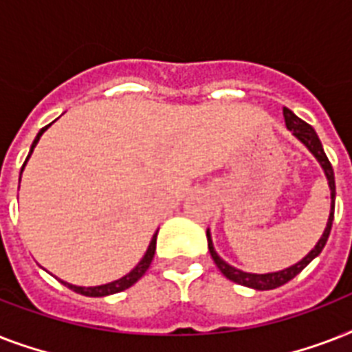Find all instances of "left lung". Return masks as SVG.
I'll list each match as a JSON object with an SVG mask.
<instances>
[{"instance_id":"1","label":"left lung","mask_w":352,"mask_h":352,"mask_svg":"<svg viewBox=\"0 0 352 352\" xmlns=\"http://www.w3.org/2000/svg\"><path fill=\"white\" fill-rule=\"evenodd\" d=\"M283 117H285V124L289 127L290 131L294 133V137H298L301 142L305 144L309 151H311L314 157L318 159V162L322 164L323 171H325V175H327V181H329V188H331V215H329V221H327V228L323 232L322 239L318 241V245L312 248L309 254H307L300 263H296L292 267L285 268V270H279V272H270V274H248V272H243V270H237V268L230 267L228 263H225L217 256V252L214 250V245H212V237H210V232L206 230V237H208V248H210V254H212V259L215 261L217 268H219L221 272L225 278H228L230 281L234 283H239V285H245V287H250V289H256V290H272V289H278L281 285L289 283L290 279L296 278L298 274L303 270V268L309 265V263L314 259L316 256H320L323 250V246L327 243L329 239V234H331V228H333V219H334V199H336V186H334V171H333V166L329 162L327 155L323 151V146L320 142V138H318L316 131L312 129L305 120H301L300 117H296L294 113L283 107Z\"/></svg>"}]
</instances>
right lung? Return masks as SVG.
<instances>
[{"mask_svg": "<svg viewBox=\"0 0 352 352\" xmlns=\"http://www.w3.org/2000/svg\"><path fill=\"white\" fill-rule=\"evenodd\" d=\"M49 126H51V124H49ZM49 126L41 127L40 133L36 135L34 142H32V146H30L29 157H30V153H32V149L36 148V144H38L40 137H41V135H43V131H45V129ZM29 157H27V159H29ZM25 162H27V160H25ZM23 166H21V171H23ZM155 248H157V234L153 235V239H151V243H149L148 250H146V254H144V257H142V261L138 263L137 267L133 268L131 272L127 274V276H124V278L117 279V281H113V283L100 285V287H76V285H69V283H65V281H62V283L67 285L69 289L74 290V292H78V294H82V296H89V298H102V296L117 294V292H122V290L129 289L131 285L137 283L138 279L142 278L144 274H146V270H148L149 265H151V261H153Z\"/></svg>", "mask_w": 352, "mask_h": 352, "instance_id": "add662e5", "label": "right lung"}]
</instances>
